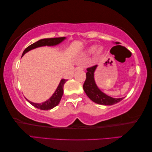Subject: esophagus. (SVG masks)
<instances>
[{"mask_svg":"<svg viewBox=\"0 0 152 152\" xmlns=\"http://www.w3.org/2000/svg\"><path fill=\"white\" fill-rule=\"evenodd\" d=\"M75 69L76 70H81H81H83V68H82L81 66H77Z\"/></svg>","mask_w":152,"mask_h":152,"instance_id":"34e87169","label":"esophagus"}]
</instances>
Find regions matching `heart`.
Wrapping results in <instances>:
<instances>
[{
    "label": "heart",
    "mask_w": 152,
    "mask_h": 152,
    "mask_svg": "<svg viewBox=\"0 0 152 152\" xmlns=\"http://www.w3.org/2000/svg\"><path fill=\"white\" fill-rule=\"evenodd\" d=\"M95 50V47H91V48H90V50H89V52L90 53H93V52ZM101 52V50L100 49H98L97 50V53H99Z\"/></svg>",
    "instance_id": "obj_1"
}]
</instances>
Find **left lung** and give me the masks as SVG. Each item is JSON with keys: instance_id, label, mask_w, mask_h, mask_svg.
<instances>
[{"instance_id": "8db88e82", "label": "left lung", "mask_w": 152, "mask_h": 152, "mask_svg": "<svg viewBox=\"0 0 152 152\" xmlns=\"http://www.w3.org/2000/svg\"><path fill=\"white\" fill-rule=\"evenodd\" d=\"M116 44H118V42H116ZM97 65L88 67L87 69L86 79L83 84V89L85 91L89 99L94 102L102 105H113L121 101L122 98H114L106 95L102 91H100L94 81V71H95Z\"/></svg>"}]
</instances>
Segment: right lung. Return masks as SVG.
Returning a JSON list of instances; mask_svg holds the SVG:
<instances>
[{
    "label": "right lung",
    "mask_w": 152,
    "mask_h": 152,
    "mask_svg": "<svg viewBox=\"0 0 152 152\" xmlns=\"http://www.w3.org/2000/svg\"><path fill=\"white\" fill-rule=\"evenodd\" d=\"M64 39H65L64 37H61V38H45V39H39V41L35 42V43L31 44L30 46L27 47V48L25 49V50L23 51V54H22V56H23L24 54L26 53H27L28 51L31 50L32 49L38 48V47L44 46L57 45V44L61 43V42H63ZM66 81H67L66 79H61L58 88H57V89H56L55 92H54L53 95L50 97V98L48 99V100H46V102H42L41 104H37V103L31 102L29 101L28 99H26L31 104L32 106H34L37 108L40 109V110H50V109L53 108L54 107H55L58 105L60 102V101H61V98L63 94V87Z\"/></svg>",
    "instance_id": "add662e5"
}]
</instances>
